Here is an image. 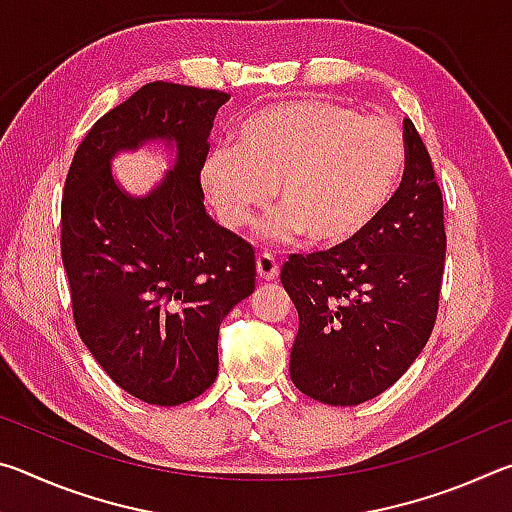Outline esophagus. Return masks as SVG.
I'll return each mask as SVG.
<instances>
[{"mask_svg":"<svg viewBox=\"0 0 512 512\" xmlns=\"http://www.w3.org/2000/svg\"><path fill=\"white\" fill-rule=\"evenodd\" d=\"M277 273H280V264H277V259L273 255H259L257 257V275L262 277V280H275Z\"/></svg>","mask_w":512,"mask_h":512,"instance_id":"34e87169","label":"esophagus"}]
</instances>
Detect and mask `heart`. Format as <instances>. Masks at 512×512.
Masks as SVG:
<instances>
[{
	"label": "heart",
	"mask_w": 512,
	"mask_h": 512,
	"mask_svg": "<svg viewBox=\"0 0 512 512\" xmlns=\"http://www.w3.org/2000/svg\"><path fill=\"white\" fill-rule=\"evenodd\" d=\"M406 146L393 121L361 117L332 101H284L253 112L235 146L201 164V187L230 228L246 225L271 198L264 235L320 248L363 235L395 196Z\"/></svg>",
	"instance_id": "1"
}]
</instances>
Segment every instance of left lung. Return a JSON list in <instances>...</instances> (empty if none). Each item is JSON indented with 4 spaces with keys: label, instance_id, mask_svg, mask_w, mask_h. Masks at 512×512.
Wrapping results in <instances>:
<instances>
[{
    "label": "left lung",
    "instance_id": "left-lung-1",
    "mask_svg": "<svg viewBox=\"0 0 512 512\" xmlns=\"http://www.w3.org/2000/svg\"><path fill=\"white\" fill-rule=\"evenodd\" d=\"M402 185L375 223L325 253L291 255L280 280L298 309L293 384L332 406L368 402L427 345L445 268L443 194L413 121Z\"/></svg>",
    "mask_w": 512,
    "mask_h": 512
}]
</instances>
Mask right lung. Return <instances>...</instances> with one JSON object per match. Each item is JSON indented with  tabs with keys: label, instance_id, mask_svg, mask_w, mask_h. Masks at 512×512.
Wrapping results in <instances>:
<instances>
[{
	"label": "right lung",
	"instance_id": "right-lung-1",
	"mask_svg": "<svg viewBox=\"0 0 512 512\" xmlns=\"http://www.w3.org/2000/svg\"><path fill=\"white\" fill-rule=\"evenodd\" d=\"M230 97L155 81L90 128L63 194V266L85 348L137 400H194L219 372V327L255 291L253 246L203 205L201 164ZM162 141L170 169L142 197L111 173L119 152Z\"/></svg>",
	"mask_w": 512,
	"mask_h": 512
}]
</instances>
